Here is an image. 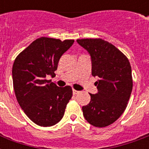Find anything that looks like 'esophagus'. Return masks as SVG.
<instances>
[{
  "instance_id": "esophagus-1",
  "label": "esophagus",
  "mask_w": 149,
  "mask_h": 149,
  "mask_svg": "<svg viewBox=\"0 0 149 149\" xmlns=\"http://www.w3.org/2000/svg\"><path fill=\"white\" fill-rule=\"evenodd\" d=\"M79 93V91H76V90H72V93H73V95H76V94H78Z\"/></svg>"
}]
</instances>
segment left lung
<instances>
[{
    "label": "left lung",
    "mask_w": 149,
    "mask_h": 149,
    "mask_svg": "<svg viewBox=\"0 0 149 149\" xmlns=\"http://www.w3.org/2000/svg\"><path fill=\"white\" fill-rule=\"evenodd\" d=\"M88 52L92 75L97 77L98 92L90 93L91 101L82 107L84 118L91 125L104 127L113 124L124 113L132 91V67L119 49L101 38L77 39Z\"/></svg>",
    "instance_id": "1"
}]
</instances>
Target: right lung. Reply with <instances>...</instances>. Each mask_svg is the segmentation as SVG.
Returning <instances> with one entry per match:
<instances>
[{"label":"right lung","mask_w":149,"mask_h":149,"mask_svg":"<svg viewBox=\"0 0 149 149\" xmlns=\"http://www.w3.org/2000/svg\"><path fill=\"white\" fill-rule=\"evenodd\" d=\"M74 42L41 37L15 58L12 78L15 96L29 119L42 127L55 125L63 118L72 96L70 86L58 87L47 77H55L58 61Z\"/></svg>","instance_id":"right-lung-1"}]
</instances>
